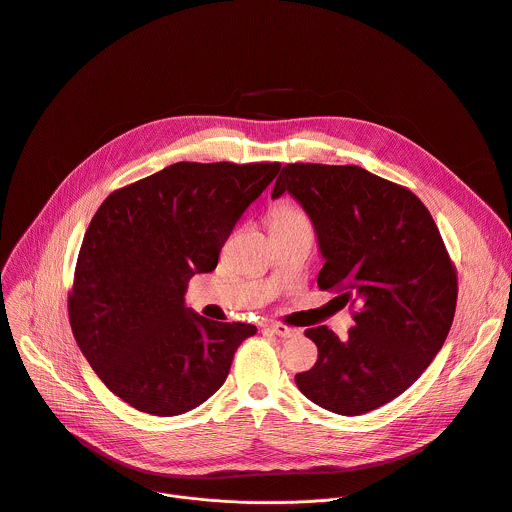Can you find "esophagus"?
<instances>
[{"label":"esophagus","mask_w":512,"mask_h":512,"mask_svg":"<svg viewBox=\"0 0 512 512\" xmlns=\"http://www.w3.org/2000/svg\"><path fill=\"white\" fill-rule=\"evenodd\" d=\"M269 331L277 337H284V339H290V337H296L300 331L294 329V327H288V324H282V322H269L267 324Z\"/></svg>","instance_id":"1"}]
</instances>
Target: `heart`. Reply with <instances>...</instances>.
I'll list each match as a JSON object with an SVG mask.
<instances>
[{
    "instance_id": "obj_1",
    "label": "heart",
    "mask_w": 512,
    "mask_h": 512,
    "mask_svg": "<svg viewBox=\"0 0 512 512\" xmlns=\"http://www.w3.org/2000/svg\"><path fill=\"white\" fill-rule=\"evenodd\" d=\"M294 222H308V216L294 204H280L271 214V224H294Z\"/></svg>"
}]
</instances>
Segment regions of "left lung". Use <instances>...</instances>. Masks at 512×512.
<instances>
[{
    "label": "left lung",
    "mask_w": 512,
    "mask_h": 512,
    "mask_svg": "<svg viewBox=\"0 0 512 512\" xmlns=\"http://www.w3.org/2000/svg\"><path fill=\"white\" fill-rule=\"evenodd\" d=\"M284 192L314 222L324 257L318 288L355 308L343 341L324 324L304 331L318 359L296 384L343 416L376 410L443 347L457 304L455 265L431 212L404 185L357 165L288 163L271 196Z\"/></svg>",
    "instance_id": "left-lung-1"
}]
</instances>
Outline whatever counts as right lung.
Instances as JSON below:
<instances>
[{
    "mask_svg": "<svg viewBox=\"0 0 512 512\" xmlns=\"http://www.w3.org/2000/svg\"><path fill=\"white\" fill-rule=\"evenodd\" d=\"M282 163L181 161L112 192L83 237L69 290L73 337L98 378L132 408L175 416L226 380L247 322L183 304Z\"/></svg>",
    "mask_w": 512,
    "mask_h": 512,
    "instance_id": "add662e5",
    "label": "right lung"
}]
</instances>
